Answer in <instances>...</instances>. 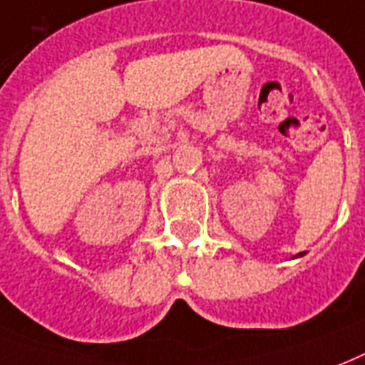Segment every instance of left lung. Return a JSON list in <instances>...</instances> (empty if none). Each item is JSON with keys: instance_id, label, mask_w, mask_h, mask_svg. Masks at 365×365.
<instances>
[{"instance_id": "1", "label": "left lung", "mask_w": 365, "mask_h": 365, "mask_svg": "<svg viewBox=\"0 0 365 365\" xmlns=\"http://www.w3.org/2000/svg\"><path fill=\"white\" fill-rule=\"evenodd\" d=\"M299 257H302V252H300V255H299Z\"/></svg>"}]
</instances>
